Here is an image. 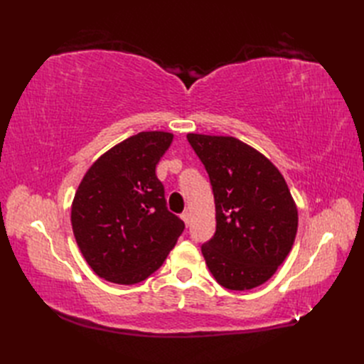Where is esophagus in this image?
<instances>
[{"instance_id": "obj_1", "label": "esophagus", "mask_w": 364, "mask_h": 364, "mask_svg": "<svg viewBox=\"0 0 364 364\" xmlns=\"http://www.w3.org/2000/svg\"><path fill=\"white\" fill-rule=\"evenodd\" d=\"M181 217H182V220H183V222H185V225L188 226V225H190V222H191V214H190L188 211H185V213L181 215Z\"/></svg>"}]
</instances>
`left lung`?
Returning <instances> with one entry per match:
<instances>
[{
  "mask_svg": "<svg viewBox=\"0 0 364 364\" xmlns=\"http://www.w3.org/2000/svg\"><path fill=\"white\" fill-rule=\"evenodd\" d=\"M213 185L215 234L202 246L215 281L245 291L269 281L290 253L297 208L270 159L234 136L188 134Z\"/></svg>",
  "mask_w": 364,
  "mask_h": 364,
  "instance_id": "1",
  "label": "left lung"
}]
</instances>
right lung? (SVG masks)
<instances>
[{
  "label": "right lung",
  "instance_id": "add662e5",
  "mask_svg": "<svg viewBox=\"0 0 364 364\" xmlns=\"http://www.w3.org/2000/svg\"><path fill=\"white\" fill-rule=\"evenodd\" d=\"M170 132H139L109 149L74 194L73 232L98 277L121 285L147 279L167 258L185 228L165 205L156 164Z\"/></svg>",
  "mask_w": 364,
  "mask_h": 364
}]
</instances>
